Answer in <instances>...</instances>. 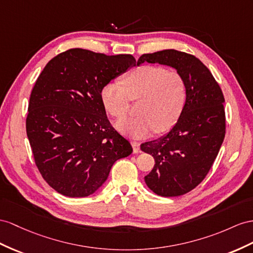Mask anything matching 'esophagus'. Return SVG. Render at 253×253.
I'll return each mask as SVG.
<instances>
[{"label": "esophagus", "mask_w": 253, "mask_h": 253, "mask_svg": "<svg viewBox=\"0 0 253 253\" xmlns=\"http://www.w3.org/2000/svg\"><path fill=\"white\" fill-rule=\"evenodd\" d=\"M131 145H132V148H133V153H139L140 152V142L131 141Z\"/></svg>", "instance_id": "obj_1"}]
</instances>
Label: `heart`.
<instances>
[{
    "label": "heart",
    "instance_id": "b5f03b06",
    "mask_svg": "<svg viewBox=\"0 0 253 253\" xmlns=\"http://www.w3.org/2000/svg\"><path fill=\"white\" fill-rule=\"evenodd\" d=\"M102 105L116 119H124L131 101H138L135 118L116 123L119 130L143 137L154 129L158 132L172 127L187 99V83L177 70L155 65H141L127 73L122 85L108 83L100 90Z\"/></svg>",
    "mask_w": 253,
    "mask_h": 253
}]
</instances>
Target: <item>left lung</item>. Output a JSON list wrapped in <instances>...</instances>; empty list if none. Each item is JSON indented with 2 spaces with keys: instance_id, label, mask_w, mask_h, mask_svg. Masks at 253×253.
Returning <instances> with one entry per match:
<instances>
[{
  "instance_id": "8db88e82",
  "label": "left lung",
  "mask_w": 253,
  "mask_h": 253,
  "mask_svg": "<svg viewBox=\"0 0 253 253\" xmlns=\"http://www.w3.org/2000/svg\"><path fill=\"white\" fill-rule=\"evenodd\" d=\"M158 63L175 68L185 78L187 99L176 124L164 137L141 144L155 166L144 177L161 197L191 191L211 170L225 135L224 97L210 69L198 57L174 49L140 56L137 65Z\"/></svg>"
}]
</instances>
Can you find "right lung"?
Instances as JSON below:
<instances>
[{
  "label": "right lung",
  "instance_id": "1",
  "mask_svg": "<svg viewBox=\"0 0 253 253\" xmlns=\"http://www.w3.org/2000/svg\"><path fill=\"white\" fill-rule=\"evenodd\" d=\"M134 65L130 54L76 48L54 56L37 78L27 134L42 176L63 196L93 194L115 161L132 153L130 143L110 124L100 90Z\"/></svg>",
  "mask_w": 253,
  "mask_h": 253
}]
</instances>
